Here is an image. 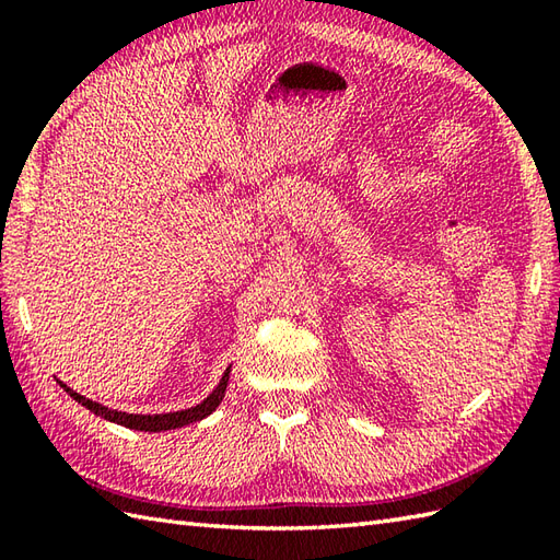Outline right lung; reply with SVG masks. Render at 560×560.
I'll return each mask as SVG.
<instances>
[{
  "mask_svg": "<svg viewBox=\"0 0 560 560\" xmlns=\"http://www.w3.org/2000/svg\"><path fill=\"white\" fill-rule=\"evenodd\" d=\"M229 373H231V368H225V373L221 377L219 387L213 389L205 401L197 404V407L185 409V411H171V413H153V416L151 413H125V411H117V409H108V407H103V404H98V401H91L86 397H81L79 392L67 387L62 380H57V383H59V387L67 392L71 399H77L81 407L91 409L93 413L101 416V419H108L113 423H120L125 428H135V431L161 433V431H173V428H183L187 423L201 421V419H205V416H209L213 409H217L219 404H221V399H223V395H225V385H229Z\"/></svg>",
  "mask_w": 560,
  "mask_h": 560,
  "instance_id": "right-lung-1",
  "label": "right lung"
}]
</instances>
